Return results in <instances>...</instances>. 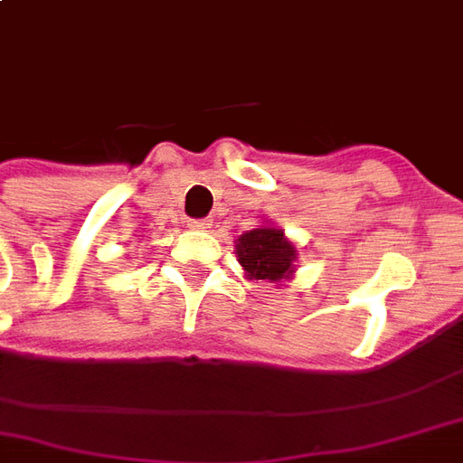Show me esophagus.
I'll list each match as a JSON object with an SVG mask.
<instances>
[{
	"instance_id": "1",
	"label": "esophagus",
	"mask_w": 463,
	"mask_h": 463,
	"mask_svg": "<svg viewBox=\"0 0 463 463\" xmlns=\"http://www.w3.org/2000/svg\"><path fill=\"white\" fill-rule=\"evenodd\" d=\"M186 225L191 231H208V228H211V221H208V218H188Z\"/></svg>"
}]
</instances>
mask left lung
I'll list each match as a JSON object with an SVG mask.
<instances>
[{
	"instance_id": "obj_1",
	"label": "left lung",
	"mask_w": 463,
	"mask_h": 463,
	"mask_svg": "<svg viewBox=\"0 0 463 463\" xmlns=\"http://www.w3.org/2000/svg\"><path fill=\"white\" fill-rule=\"evenodd\" d=\"M238 262L245 267L250 279H269L279 282L294 272L292 262L297 250L287 242L282 231L277 228H255L238 238Z\"/></svg>"
}]
</instances>
